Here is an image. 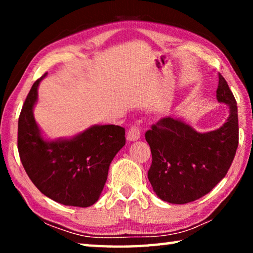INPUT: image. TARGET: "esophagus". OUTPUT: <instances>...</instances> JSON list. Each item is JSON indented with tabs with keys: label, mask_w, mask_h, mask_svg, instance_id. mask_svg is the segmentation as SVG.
<instances>
[{
	"label": "esophagus",
	"mask_w": 253,
	"mask_h": 253,
	"mask_svg": "<svg viewBox=\"0 0 253 253\" xmlns=\"http://www.w3.org/2000/svg\"><path fill=\"white\" fill-rule=\"evenodd\" d=\"M139 137H140L139 127L136 125H132L127 132V139L129 140V142H135V140L139 139Z\"/></svg>",
	"instance_id": "esophagus-1"
}]
</instances>
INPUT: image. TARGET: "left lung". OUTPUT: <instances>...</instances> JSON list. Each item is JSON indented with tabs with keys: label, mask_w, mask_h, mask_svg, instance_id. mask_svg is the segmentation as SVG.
Here are the masks:
<instances>
[{
	"label": "left lung",
	"mask_w": 253,
	"mask_h": 253,
	"mask_svg": "<svg viewBox=\"0 0 253 253\" xmlns=\"http://www.w3.org/2000/svg\"><path fill=\"white\" fill-rule=\"evenodd\" d=\"M216 99L229 106L230 115L215 130L199 132L181 119L165 117L145 134L153 158L148 179L165 202L199 200L228 173L239 144L238 107L221 74Z\"/></svg>",
	"instance_id": "1"
}]
</instances>
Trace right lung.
Returning <instances> with one entry per match:
<instances>
[{
    "mask_svg": "<svg viewBox=\"0 0 253 253\" xmlns=\"http://www.w3.org/2000/svg\"><path fill=\"white\" fill-rule=\"evenodd\" d=\"M41 78L33 84L19 117L18 149L32 183L42 194L70 207L95 204L111 161L126 143L125 128L95 125L72 138L46 140L33 116Z\"/></svg>",
    "mask_w": 253,
    "mask_h": 253,
    "instance_id": "obj_1",
    "label": "right lung"
}]
</instances>
